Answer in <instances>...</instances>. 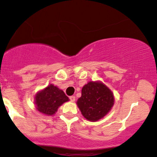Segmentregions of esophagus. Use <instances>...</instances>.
<instances>
[{"instance_id":"1","label":"esophagus","mask_w":157,"mask_h":157,"mask_svg":"<svg viewBox=\"0 0 157 157\" xmlns=\"http://www.w3.org/2000/svg\"><path fill=\"white\" fill-rule=\"evenodd\" d=\"M69 99L71 101H75V97H74V96H71L70 97H69Z\"/></svg>"}]
</instances>
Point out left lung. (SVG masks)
Here are the masks:
<instances>
[{"mask_svg": "<svg viewBox=\"0 0 157 157\" xmlns=\"http://www.w3.org/2000/svg\"><path fill=\"white\" fill-rule=\"evenodd\" d=\"M115 102L113 93L101 81H90L82 87L77 105L84 118L98 121L112 109Z\"/></svg>", "mask_w": 157, "mask_h": 157, "instance_id": "left-lung-1", "label": "left lung"}]
</instances>
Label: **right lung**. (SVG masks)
Listing matches in <instances>:
<instances>
[{
    "instance_id": "right-lung-1",
    "label": "right lung",
    "mask_w": 157,
    "mask_h": 157,
    "mask_svg": "<svg viewBox=\"0 0 157 157\" xmlns=\"http://www.w3.org/2000/svg\"><path fill=\"white\" fill-rule=\"evenodd\" d=\"M68 101L69 98L63 90L53 84L38 91L34 97L36 110L46 116L56 114L59 107Z\"/></svg>"
}]
</instances>
